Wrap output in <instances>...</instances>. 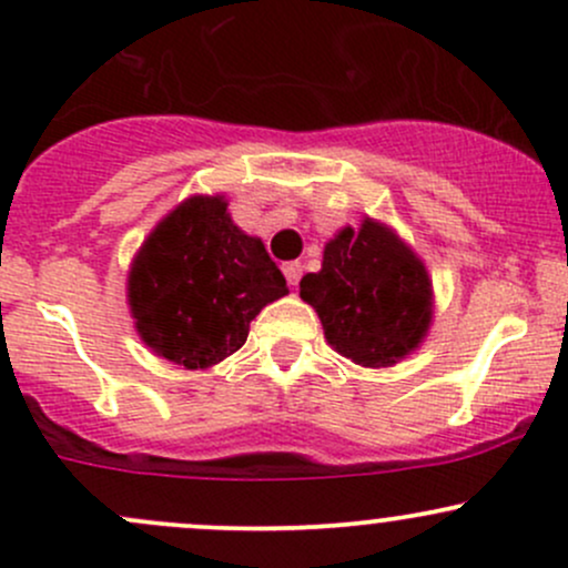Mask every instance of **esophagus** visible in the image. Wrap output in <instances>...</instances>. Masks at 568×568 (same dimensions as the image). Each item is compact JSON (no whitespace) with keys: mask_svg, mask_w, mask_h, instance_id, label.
Returning a JSON list of instances; mask_svg holds the SVG:
<instances>
[{"mask_svg":"<svg viewBox=\"0 0 568 568\" xmlns=\"http://www.w3.org/2000/svg\"><path fill=\"white\" fill-rule=\"evenodd\" d=\"M283 275H285V280H288V285H298V280H302V275H304V266L298 262L283 264Z\"/></svg>","mask_w":568,"mask_h":568,"instance_id":"obj_1","label":"esophagus"}]
</instances>
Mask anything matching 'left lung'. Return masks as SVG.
I'll use <instances>...</instances> for the list:
<instances>
[{"label":"left lung","instance_id":"8db88e82","mask_svg":"<svg viewBox=\"0 0 568 568\" xmlns=\"http://www.w3.org/2000/svg\"><path fill=\"white\" fill-rule=\"evenodd\" d=\"M338 355L387 368L414 352L433 323V280L389 226L366 219L325 243L323 270L298 283Z\"/></svg>","mask_w":568,"mask_h":568}]
</instances>
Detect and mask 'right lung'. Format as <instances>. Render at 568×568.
I'll use <instances>...</instances> for the list:
<instances>
[{"label":"right lung","mask_w":568,"mask_h":568,"mask_svg":"<svg viewBox=\"0 0 568 568\" xmlns=\"http://www.w3.org/2000/svg\"><path fill=\"white\" fill-rule=\"evenodd\" d=\"M285 293L283 272L262 240L234 224L224 194H194L168 213L128 275L143 344L192 371L243 347L253 317Z\"/></svg>","instance_id":"add662e5"}]
</instances>
